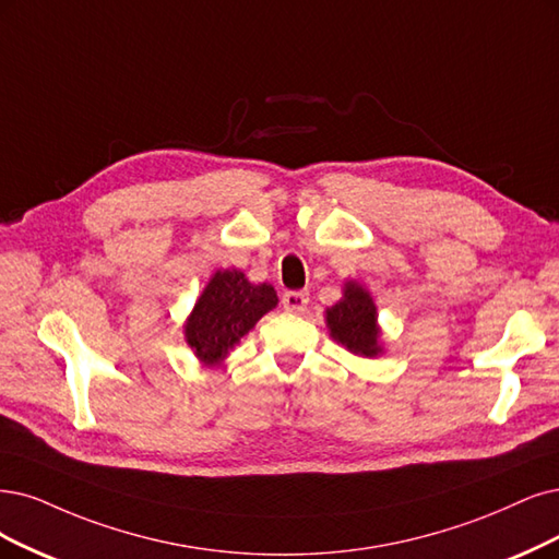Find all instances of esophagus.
I'll use <instances>...</instances> for the list:
<instances>
[{"label": "esophagus", "mask_w": 559, "mask_h": 559, "mask_svg": "<svg viewBox=\"0 0 559 559\" xmlns=\"http://www.w3.org/2000/svg\"><path fill=\"white\" fill-rule=\"evenodd\" d=\"M281 304H283V308L287 313H301L304 308H306V304H308V295L306 293H285L283 295V299H281Z\"/></svg>", "instance_id": "1"}]
</instances>
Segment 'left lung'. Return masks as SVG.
I'll return each mask as SVG.
<instances>
[{"instance_id":"obj_1","label":"left lung","mask_w":559,"mask_h":559,"mask_svg":"<svg viewBox=\"0 0 559 559\" xmlns=\"http://www.w3.org/2000/svg\"><path fill=\"white\" fill-rule=\"evenodd\" d=\"M326 326L334 341L359 357H378L382 353L378 308L373 297L357 281H347L343 299L326 308Z\"/></svg>"}]
</instances>
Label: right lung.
Wrapping results in <instances>:
<instances>
[{
	"label": "right lung",
	"instance_id": "obj_1",
	"mask_svg": "<svg viewBox=\"0 0 559 559\" xmlns=\"http://www.w3.org/2000/svg\"><path fill=\"white\" fill-rule=\"evenodd\" d=\"M276 304V290L269 283L253 285L239 269H223L206 283L186 320V343L204 366H218Z\"/></svg>",
	"mask_w": 559,
	"mask_h": 559
}]
</instances>
